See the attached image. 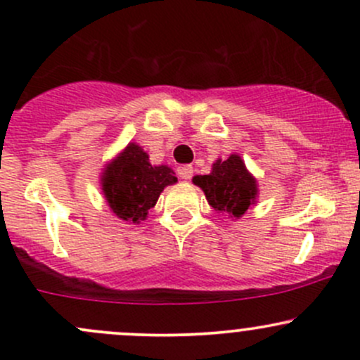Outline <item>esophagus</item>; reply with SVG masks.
I'll return each instance as SVG.
<instances>
[{"mask_svg":"<svg viewBox=\"0 0 360 360\" xmlns=\"http://www.w3.org/2000/svg\"><path fill=\"white\" fill-rule=\"evenodd\" d=\"M177 174H179L181 179H191V177H193V167L191 166L177 167Z\"/></svg>","mask_w":360,"mask_h":360,"instance_id":"obj_1","label":"esophagus"}]
</instances>
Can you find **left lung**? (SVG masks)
<instances>
[{"label":"left lung","instance_id":"left-lung-1","mask_svg":"<svg viewBox=\"0 0 360 360\" xmlns=\"http://www.w3.org/2000/svg\"><path fill=\"white\" fill-rule=\"evenodd\" d=\"M193 184L203 189L208 205L214 212L233 220H238L250 206L257 203V179L250 174L238 154H230L225 160L217 159L212 166V172L194 176Z\"/></svg>","mask_w":360,"mask_h":360}]
</instances>
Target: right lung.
<instances>
[{
    "label": "right lung",
    "mask_w": 360,
    "mask_h": 360,
    "mask_svg": "<svg viewBox=\"0 0 360 360\" xmlns=\"http://www.w3.org/2000/svg\"><path fill=\"white\" fill-rule=\"evenodd\" d=\"M177 183L169 166H152L148 154L130 142L103 167L100 186L111 213L120 220L140 223L154 208L164 188Z\"/></svg>",
    "instance_id": "right-lung-1"
}]
</instances>
